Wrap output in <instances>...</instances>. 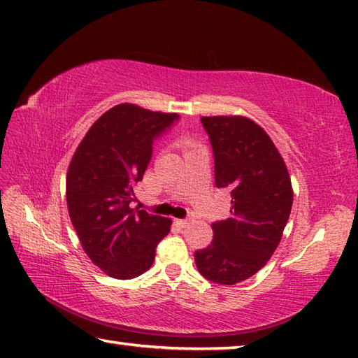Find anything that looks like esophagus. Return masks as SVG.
I'll return each instance as SVG.
<instances>
[{
    "mask_svg": "<svg viewBox=\"0 0 358 358\" xmlns=\"http://www.w3.org/2000/svg\"><path fill=\"white\" fill-rule=\"evenodd\" d=\"M174 221H176V224L180 227H187L190 224V220H174Z\"/></svg>",
    "mask_w": 358,
    "mask_h": 358,
    "instance_id": "obj_1",
    "label": "esophagus"
}]
</instances>
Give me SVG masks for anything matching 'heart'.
Returning <instances> with one entry per match:
<instances>
[{
  "label": "heart",
  "mask_w": 358,
  "mask_h": 358,
  "mask_svg": "<svg viewBox=\"0 0 358 358\" xmlns=\"http://www.w3.org/2000/svg\"><path fill=\"white\" fill-rule=\"evenodd\" d=\"M184 145H185V146H190V141H188L187 138H184Z\"/></svg>",
  "instance_id": "b5f03b06"
}]
</instances>
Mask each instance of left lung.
Here are the masks:
<instances>
[{
  "label": "left lung",
  "instance_id": "left-lung-1",
  "mask_svg": "<svg viewBox=\"0 0 358 358\" xmlns=\"http://www.w3.org/2000/svg\"><path fill=\"white\" fill-rule=\"evenodd\" d=\"M215 157V184L231 190V218L212 224L213 240L194 252L207 280L234 285L266 265L292 212L293 188L273 140L240 115L202 117Z\"/></svg>",
  "mask_w": 358,
  "mask_h": 358
}]
</instances>
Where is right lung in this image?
Masks as SVG:
<instances>
[{"label": "right lung", "mask_w": 358, "mask_h": 358, "mask_svg": "<svg viewBox=\"0 0 358 358\" xmlns=\"http://www.w3.org/2000/svg\"><path fill=\"white\" fill-rule=\"evenodd\" d=\"M178 113L123 103L87 131L66 173L71 224L89 259L113 279H134L151 268L171 220L129 204L152 156V141Z\"/></svg>", "instance_id": "add662e5"}]
</instances>
